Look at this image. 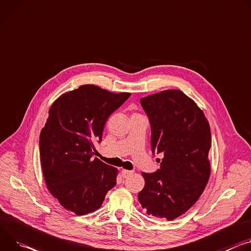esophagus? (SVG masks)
I'll list each match as a JSON object with an SVG mask.
<instances>
[{
    "instance_id": "34e87169",
    "label": "esophagus",
    "mask_w": 251,
    "mask_h": 251,
    "mask_svg": "<svg viewBox=\"0 0 251 251\" xmlns=\"http://www.w3.org/2000/svg\"><path fill=\"white\" fill-rule=\"evenodd\" d=\"M133 173V171H130V170H126V169H123L122 171H121V175H122V177H124V178H127V177H129L131 174Z\"/></svg>"
}]
</instances>
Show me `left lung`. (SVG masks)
I'll return each instance as SVG.
<instances>
[{
	"label": "left lung",
	"mask_w": 251,
	"mask_h": 251,
	"mask_svg": "<svg viewBox=\"0 0 251 251\" xmlns=\"http://www.w3.org/2000/svg\"><path fill=\"white\" fill-rule=\"evenodd\" d=\"M151 125L152 151L162 153L161 169L144 173L138 200L146 213L173 220L188 211L210 177L211 133L197 104L180 90L142 98Z\"/></svg>",
	"instance_id": "8db88e82"
}]
</instances>
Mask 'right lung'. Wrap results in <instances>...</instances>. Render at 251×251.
Segmentation results:
<instances>
[{"instance_id":"obj_1","label":"right lung","mask_w":251,"mask_h":251,"mask_svg":"<svg viewBox=\"0 0 251 251\" xmlns=\"http://www.w3.org/2000/svg\"><path fill=\"white\" fill-rule=\"evenodd\" d=\"M131 93L82 85L51 105L40 134V157L49 192L65 209L85 215L101 207L118 169L94 157L106 120Z\"/></svg>"}]
</instances>
